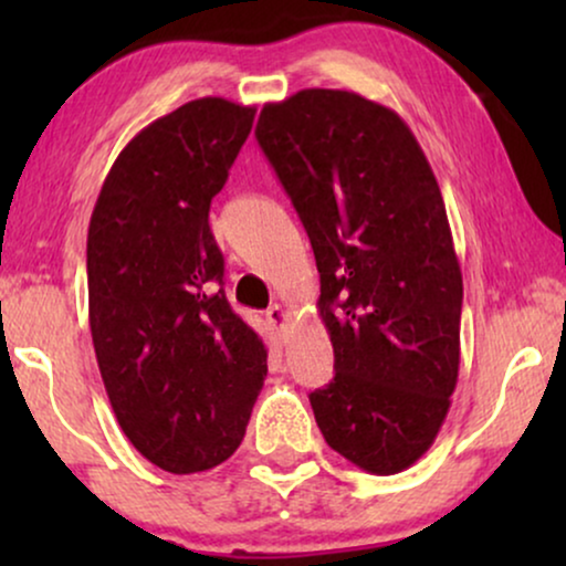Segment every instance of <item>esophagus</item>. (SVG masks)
Listing matches in <instances>:
<instances>
[{"label":"esophagus","instance_id":"esophagus-1","mask_svg":"<svg viewBox=\"0 0 566 566\" xmlns=\"http://www.w3.org/2000/svg\"><path fill=\"white\" fill-rule=\"evenodd\" d=\"M265 319H268L270 327L281 332V329H285V324H289V312H285L283 306L275 304V306H270L268 312H265Z\"/></svg>","mask_w":566,"mask_h":566}]
</instances>
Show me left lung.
<instances>
[{
  "mask_svg": "<svg viewBox=\"0 0 566 566\" xmlns=\"http://www.w3.org/2000/svg\"><path fill=\"white\" fill-rule=\"evenodd\" d=\"M260 149L312 242L335 378L308 394L324 440L370 474L420 459L461 363L463 281L438 180L391 107L301 90L262 107Z\"/></svg>",
  "mask_w": 566,
  "mask_h": 566,
  "instance_id": "obj_1",
  "label": "left lung"
}]
</instances>
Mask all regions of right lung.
Masks as SVG:
<instances>
[{
  "instance_id": "obj_1",
  "label": "right lung",
  "mask_w": 566,
  "mask_h": 566,
  "mask_svg": "<svg viewBox=\"0 0 566 566\" xmlns=\"http://www.w3.org/2000/svg\"><path fill=\"white\" fill-rule=\"evenodd\" d=\"M254 107L185 103L118 154L87 234L90 329L126 438L172 474L219 467L242 443L268 376L258 332L231 312L208 211Z\"/></svg>"
}]
</instances>
